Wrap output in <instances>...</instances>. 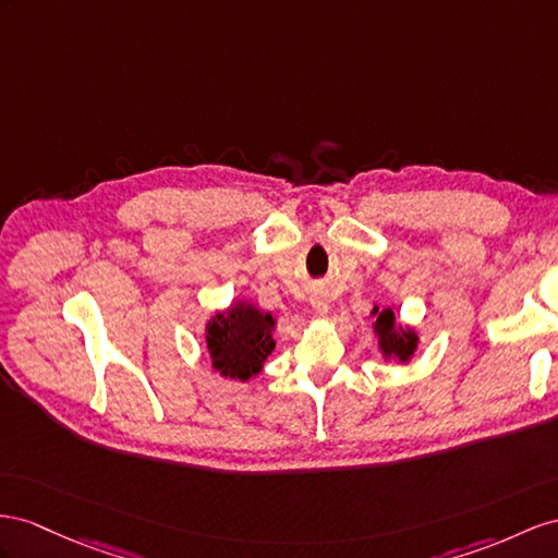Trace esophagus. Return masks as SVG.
<instances>
[{"label":"esophagus","mask_w":558,"mask_h":558,"mask_svg":"<svg viewBox=\"0 0 558 558\" xmlns=\"http://www.w3.org/2000/svg\"><path fill=\"white\" fill-rule=\"evenodd\" d=\"M311 306L316 308L318 313H325L327 308H330V299H327L325 292H313L311 294Z\"/></svg>","instance_id":"esophagus-1"}]
</instances>
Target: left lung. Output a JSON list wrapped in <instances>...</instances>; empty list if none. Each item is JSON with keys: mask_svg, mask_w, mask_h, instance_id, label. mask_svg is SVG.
Wrapping results in <instances>:
<instances>
[{"mask_svg": "<svg viewBox=\"0 0 558 558\" xmlns=\"http://www.w3.org/2000/svg\"><path fill=\"white\" fill-rule=\"evenodd\" d=\"M375 320V335L379 337V351L384 359H393L398 363H408L412 353L417 349V332L410 330V327H401L396 323L393 308H373Z\"/></svg>", "mask_w": 558, "mask_h": 558, "instance_id": "1", "label": "left lung"}]
</instances>
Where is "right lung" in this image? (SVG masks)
Wrapping results in <instances>:
<instances>
[{
    "mask_svg": "<svg viewBox=\"0 0 558 558\" xmlns=\"http://www.w3.org/2000/svg\"><path fill=\"white\" fill-rule=\"evenodd\" d=\"M276 318L247 302H235L211 316L205 327L209 359L221 377L247 381L262 373L276 349Z\"/></svg>",
    "mask_w": 558,
    "mask_h": 558,
    "instance_id": "add662e5",
    "label": "right lung"
}]
</instances>
